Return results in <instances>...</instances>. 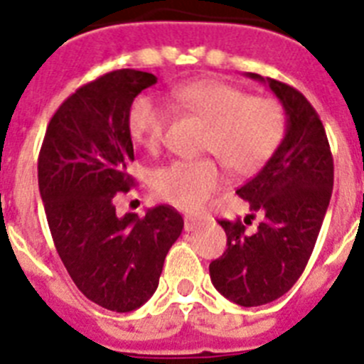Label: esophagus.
<instances>
[{
	"instance_id": "1",
	"label": "esophagus",
	"mask_w": 364,
	"mask_h": 364,
	"mask_svg": "<svg viewBox=\"0 0 364 364\" xmlns=\"http://www.w3.org/2000/svg\"><path fill=\"white\" fill-rule=\"evenodd\" d=\"M198 224H200V220H198V218L191 217V215H186L184 217V230L186 231H193L195 228L198 226Z\"/></svg>"
}]
</instances>
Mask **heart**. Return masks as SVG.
I'll list each match as a JSON object with an SVG mask.
<instances>
[{
	"instance_id": "heart-1",
	"label": "heart",
	"mask_w": 364,
	"mask_h": 364,
	"mask_svg": "<svg viewBox=\"0 0 364 364\" xmlns=\"http://www.w3.org/2000/svg\"><path fill=\"white\" fill-rule=\"evenodd\" d=\"M175 105L208 122L202 151L217 154L231 171L250 175L264 166L281 144L286 112L281 102L250 96L244 89L215 78L193 80L169 89ZM169 111L149 95H138L127 111L133 142L154 153L166 138ZM226 175L215 159L175 160L154 169L151 186L162 200L197 211L224 188Z\"/></svg>"
}]
</instances>
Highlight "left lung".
<instances>
[{"mask_svg": "<svg viewBox=\"0 0 364 364\" xmlns=\"http://www.w3.org/2000/svg\"><path fill=\"white\" fill-rule=\"evenodd\" d=\"M268 83L286 112V134L266 166L237 195L250 202L242 220H218L228 250L210 264L213 286L240 306H260L282 297L297 282L314 252L333 188V159L319 114L302 92L273 78ZM255 214L257 230L244 223Z\"/></svg>", "mask_w": 364, "mask_h": 364, "instance_id": "obj_1", "label": "left lung"}]
</instances>
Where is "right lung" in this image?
<instances>
[{
    "mask_svg": "<svg viewBox=\"0 0 364 364\" xmlns=\"http://www.w3.org/2000/svg\"><path fill=\"white\" fill-rule=\"evenodd\" d=\"M156 76L120 69L85 83L47 125L38 186L56 252L89 301L111 311L140 308L159 286L164 260L184 228L171 205L118 217L134 160L127 111Z\"/></svg>",
    "mask_w": 364,
    "mask_h": 364,
    "instance_id": "obj_1",
    "label": "right lung"
}]
</instances>
